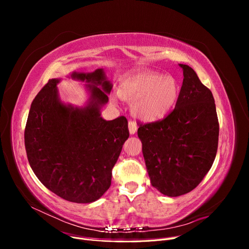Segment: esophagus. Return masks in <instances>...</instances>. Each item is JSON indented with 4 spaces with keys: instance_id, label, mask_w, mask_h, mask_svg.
<instances>
[{
    "instance_id": "1",
    "label": "esophagus",
    "mask_w": 249,
    "mask_h": 249,
    "mask_svg": "<svg viewBox=\"0 0 249 249\" xmlns=\"http://www.w3.org/2000/svg\"><path fill=\"white\" fill-rule=\"evenodd\" d=\"M137 130H138V126H137L136 123L133 122V120H130V122H129V131H130V134H132V135L136 134Z\"/></svg>"
}]
</instances>
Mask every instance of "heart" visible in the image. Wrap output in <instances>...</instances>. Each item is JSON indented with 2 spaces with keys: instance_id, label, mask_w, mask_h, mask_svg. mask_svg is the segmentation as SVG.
<instances>
[{
  "instance_id": "1",
  "label": "heart",
  "mask_w": 249,
  "mask_h": 249,
  "mask_svg": "<svg viewBox=\"0 0 249 249\" xmlns=\"http://www.w3.org/2000/svg\"><path fill=\"white\" fill-rule=\"evenodd\" d=\"M118 93L132 101L135 115L152 123L167 116L175 109L179 86L172 77L156 71H141L124 79Z\"/></svg>"
}]
</instances>
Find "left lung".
I'll return each instance as SVG.
<instances>
[{
	"mask_svg": "<svg viewBox=\"0 0 249 249\" xmlns=\"http://www.w3.org/2000/svg\"><path fill=\"white\" fill-rule=\"evenodd\" d=\"M179 66L184 80L176 108L138 129L150 183L170 197L198 186L212 167L219 136L212 92L190 66Z\"/></svg>",
	"mask_w": 249,
	"mask_h": 249,
	"instance_id": "obj_1",
	"label": "left lung"
}]
</instances>
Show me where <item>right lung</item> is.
<instances>
[{
  "label": "right lung",
  "mask_w": 249,
  "mask_h": 249,
  "mask_svg": "<svg viewBox=\"0 0 249 249\" xmlns=\"http://www.w3.org/2000/svg\"><path fill=\"white\" fill-rule=\"evenodd\" d=\"M71 77L89 83L88 104L82 108L63 104L58 95L60 79L49 80L30 108L25 146L30 166L49 190L65 200L89 203L109 189L112 169L130 133L124 116L101 117L112 89L103 69L73 71Z\"/></svg>",
  "instance_id": "1"
}]
</instances>
